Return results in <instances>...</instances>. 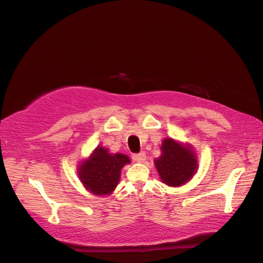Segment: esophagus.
Instances as JSON below:
<instances>
[{
    "mask_svg": "<svg viewBox=\"0 0 263 263\" xmlns=\"http://www.w3.org/2000/svg\"><path fill=\"white\" fill-rule=\"evenodd\" d=\"M145 159H146V154L144 152L133 154V160L135 162H144L145 161Z\"/></svg>",
    "mask_w": 263,
    "mask_h": 263,
    "instance_id": "1",
    "label": "esophagus"
}]
</instances>
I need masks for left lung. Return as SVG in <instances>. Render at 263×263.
I'll list each match as a JSON object with an SVG mask.
<instances>
[{"label":"left lung","instance_id":"left-lung-1","mask_svg":"<svg viewBox=\"0 0 263 263\" xmlns=\"http://www.w3.org/2000/svg\"><path fill=\"white\" fill-rule=\"evenodd\" d=\"M161 157L155 160V167L165 184L180 186L189 181L197 169L194 153L189 146L165 138L161 146Z\"/></svg>","mask_w":263,"mask_h":263}]
</instances>
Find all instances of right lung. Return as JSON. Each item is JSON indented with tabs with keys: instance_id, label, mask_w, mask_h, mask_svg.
<instances>
[{
	"instance_id": "add662e5",
	"label": "right lung",
	"mask_w": 263,
	"mask_h": 263,
	"mask_svg": "<svg viewBox=\"0 0 263 263\" xmlns=\"http://www.w3.org/2000/svg\"><path fill=\"white\" fill-rule=\"evenodd\" d=\"M130 160L125 154H111L99 146L87 161L79 168L80 180L93 194L105 195L116 189L120 179V171Z\"/></svg>"
}]
</instances>
